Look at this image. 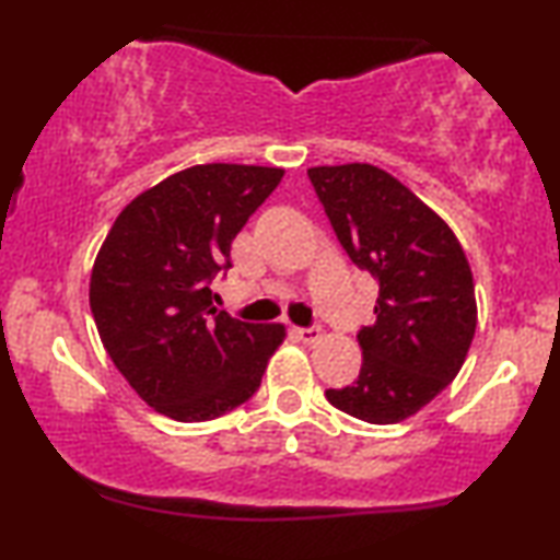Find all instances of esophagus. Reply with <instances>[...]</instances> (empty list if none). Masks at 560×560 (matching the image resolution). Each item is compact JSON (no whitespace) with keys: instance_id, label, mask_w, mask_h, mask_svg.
Returning <instances> with one entry per match:
<instances>
[{"instance_id":"1","label":"esophagus","mask_w":560,"mask_h":560,"mask_svg":"<svg viewBox=\"0 0 560 560\" xmlns=\"http://www.w3.org/2000/svg\"><path fill=\"white\" fill-rule=\"evenodd\" d=\"M295 336L303 343H316V341H320V336H324V334H320V328L311 326V328H295Z\"/></svg>"}]
</instances>
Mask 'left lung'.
Returning <instances> with one entry per match:
<instances>
[{
  "label": "left lung",
  "instance_id": "8db88e82",
  "mask_svg": "<svg viewBox=\"0 0 560 560\" xmlns=\"http://www.w3.org/2000/svg\"><path fill=\"white\" fill-rule=\"evenodd\" d=\"M308 178L351 262L380 282L377 320L357 334L359 377L326 389V400L364 423H400L446 389L469 354V259L446 221L382 167L318 165Z\"/></svg>",
  "mask_w": 560,
  "mask_h": 560
}]
</instances>
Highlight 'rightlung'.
<instances>
[{"label": "right lung", "mask_w": 560, "mask_h": 560, "mask_svg": "<svg viewBox=\"0 0 560 560\" xmlns=\"http://www.w3.org/2000/svg\"><path fill=\"white\" fill-rule=\"evenodd\" d=\"M282 167L209 163L129 201L98 249L89 301L106 354L150 408L203 423L257 393L285 339L213 308L211 280Z\"/></svg>", "instance_id": "obj_1"}]
</instances>
